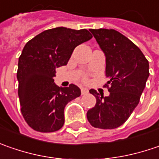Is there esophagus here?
Returning a JSON list of instances; mask_svg holds the SVG:
<instances>
[{
    "label": "esophagus",
    "instance_id": "34e87169",
    "mask_svg": "<svg viewBox=\"0 0 159 159\" xmlns=\"http://www.w3.org/2000/svg\"><path fill=\"white\" fill-rule=\"evenodd\" d=\"M88 93H89V91H88V89H86V88H82V89H81V93H82L83 95L87 94Z\"/></svg>",
    "mask_w": 159,
    "mask_h": 159
}]
</instances>
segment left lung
<instances>
[{"mask_svg":"<svg viewBox=\"0 0 159 159\" xmlns=\"http://www.w3.org/2000/svg\"><path fill=\"white\" fill-rule=\"evenodd\" d=\"M106 57V76L109 95L91 89L95 106L87 111L93 127H119L139 104L149 75L148 61L142 51L127 37L114 29H90ZM111 87H108V84Z\"/></svg>","mask_w":159,"mask_h":159,"instance_id":"8db88e82","label":"left lung"}]
</instances>
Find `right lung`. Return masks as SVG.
<instances>
[{
	"instance_id": "obj_1",
	"label": "right lung",
	"mask_w": 159,
	"mask_h": 159,
	"mask_svg": "<svg viewBox=\"0 0 159 159\" xmlns=\"http://www.w3.org/2000/svg\"><path fill=\"white\" fill-rule=\"evenodd\" d=\"M92 37L87 29L61 26L42 32L25 45L17 66L18 97L23 117L34 130L52 133L63 126L64 108L81 90L73 84L56 85V68L66 66L75 48Z\"/></svg>"
}]
</instances>
